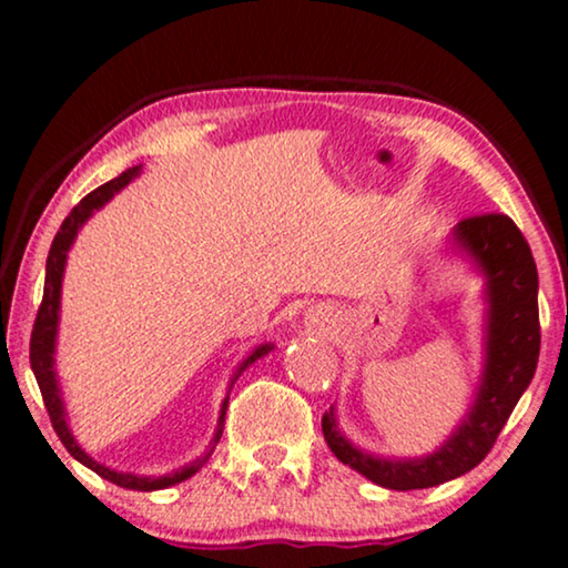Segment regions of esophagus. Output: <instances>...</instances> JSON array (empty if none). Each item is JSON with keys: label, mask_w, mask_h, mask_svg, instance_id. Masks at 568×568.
Listing matches in <instances>:
<instances>
[{"label": "esophagus", "mask_w": 568, "mask_h": 568, "mask_svg": "<svg viewBox=\"0 0 568 568\" xmlns=\"http://www.w3.org/2000/svg\"><path fill=\"white\" fill-rule=\"evenodd\" d=\"M328 323H331V313H325V310H317V313L313 315V325H321V328H325Z\"/></svg>", "instance_id": "esophagus-1"}]
</instances>
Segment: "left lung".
<instances>
[{"mask_svg":"<svg viewBox=\"0 0 568 568\" xmlns=\"http://www.w3.org/2000/svg\"><path fill=\"white\" fill-rule=\"evenodd\" d=\"M455 243L476 258L486 274L488 294L486 372L465 422L434 455L422 460H383L348 445L336 429L333 410L323 416L331 453L372 484L395 491L439 486L476 468L491 453L538 367V268L523 232L507 214H476L457 224Z\"/></svg>","mask_w":568,"mask_h":568,"instance_id":"1","label":"left lung"}]
</instances>
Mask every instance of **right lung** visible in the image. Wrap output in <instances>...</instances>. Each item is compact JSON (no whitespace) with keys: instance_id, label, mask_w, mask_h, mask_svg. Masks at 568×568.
<instances>
[{"instance_id":"obj_1","label":"right lung","mask_w":568,"mask_h":568,"mask_svg":"<svg viewBox=\"0 0 568 568\" xmlns=\"http://www.w3.org/2000/svg\"><path fill=\"white\" fill-rule=\"evenodd\" d=\"M139 175V168H129L126 173H121L119 178H113V181H108L100 185V189L90 191L88 196H84L80 204L72 209V214L67 216L64 222H61V230L57 232V237H53L51 243V251H49V261H45V284H43V300H41V307H38V315H36V323H33V333H30V367H33V375L38 379V387H41V395H43V403H45V410H49V418L53 424V432L59 434L61 445L67 447V453L77 457L82 465H88L90 470H95L100 478L111 480L115 486H123V488H134V491H158V488H168V486H175L181 484V480L191 478L193 473H196L201 465L209 460V455H212V449L216 447V442L222 437V426H224V410H227V403H230V395L224 398L222 403V416H220V424H216V434L212 439V447H209V453L204 457H199V460H193L191 465H185V468L170 473V476H160V478H144V476H131V473H115L111 468H105V465H100L92 460V457L84 453V449L77 445L72 432H69L67 426V418H64V406H61V398H59V385H57V375H53V344H57V323H59V297H61V276H64V263H67V251L72 247L74 243V235L77 230L82 227L84 222L90 220V214L95 212L105 204V201L113 199V193H119L123 185H129L134 178ZM271 346H261L255 348V352L247 356L243 362V367L237 369L235 379L243 375V369L247 364H253L258 356L268 354ZM232 379V383H235Z\"/></svg>"}]
</instances>
